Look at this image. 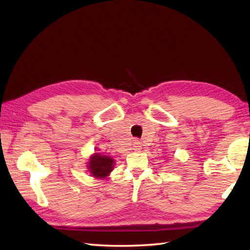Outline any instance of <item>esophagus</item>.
Returning a JSON list of instances; mask_svg holds the SVG:
<instances>
[{"label": "esophagus", "mask_w": 250, "mask_h": 250, "mask_svg": "<svg viewBox=\"0 0 250 250\" xmlns=\"http://www.w3.org/2000/svg\"><path fill=\"white\" fill-rule=\"evenodd\" d=\"M133 149L135 151H140L142 149V144L139 140H134L133 142Z\"/></svg>", "instance_id": "34e87169"}]
</instances>
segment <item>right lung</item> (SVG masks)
I'll use <instances>...</instances> for the list:
<instances>
[{"instance_id": "obj_1", "label": "right lung", "mask_w": 250, "mask_h": 250, "mask_svg": "<svg viewBox=\"0 0 250 250\" xmlns=\"http://www.w3.org/2000/svg\"><path fill=\"white\" fill-rule=\"evenodd\" d=\"M114 159L108 156H102L99 152L90 157L88 161V169L95 178H105L114 168Z\"/></svg>"}]
</instances>
